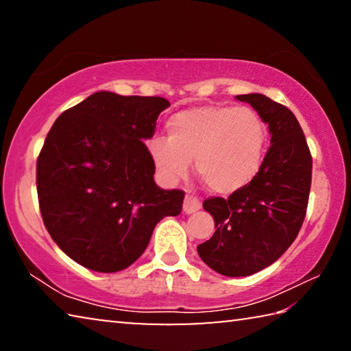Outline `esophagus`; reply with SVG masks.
Wrapping results in <instances>:
<instances>
[{
	"mask_svg": "<svg viewBox=\"0 0 351 351\" xmlns=\"http://www.w3.org/2000/svg\"><path fill=\"white\" fill-rule=\"evenodd\" d=\"M201 203L197 197H193V195H186V198H184V204H182V210L186 213H195L197 210H199Z\"/></svg>",
	"mask_w": 351,
	"mask_h": 351,
	"instance_id": "34e87169",
	"label": "esophagus"
}]
</instances>
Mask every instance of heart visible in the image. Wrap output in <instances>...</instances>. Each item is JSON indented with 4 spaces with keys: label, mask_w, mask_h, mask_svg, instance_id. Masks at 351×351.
Listing matches in <instances>:
<instances>
[{
    "label": "heart",
    "mask_w": 351,
    "mask_h": 351,
    "mask_svg": "<svg viewBox=\"0 0 351 351\" xmlns=\"http://www.w3.org/2000/svg\"><path fill=\"white\" fill-rule=\"evenodd\" d=\"M268 127L249 106L206 105L176 112L167 138L148 142L152 159L167 181L189 173L190 161L212 192L229 195L254 181L263 165Z\"/></svg>",
    "instance_id": "1"
}]
</instances>
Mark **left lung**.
Segmentation results:
<instances>
[{
	"mask_svg": "<svg viewBox=\"0 0 351 351\" xmlns=\"http://www.w3.org/2000/svg\"><path fill=\"white\" fill-rule=\"evenodd\" d=\"M268 123L271 147L254 181L224 198H209L215 234L198 245L201 260L228 277H246L268 268L293 245L305 219L313 159L293 111L263 94H241Z\"/></svg>",
	"mask_w": 351,
	"mask_h": 351,
	"instance_id": "left-lung-1",
	"label": "left lung"
}]
</instances>
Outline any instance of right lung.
I'll return each instance as SVG.
<instances>
[{
	"mask_svg": "<svg viewBox=\"0 0 351 351\" xmlns=\"http://www.w3.org/2000/svg\"><path fill=\"white\" fill-rule=\"evenodd\" d=\"M169 106L164 97L97 91L47 133L37 161L41 217L57 246L85 268H128L154 226L181 213L184 192L156 186L144 144Z\"/></svg>",
	"mask_w": 351,
	"mask_h": 351,
	"instance_id": "1",
	"label": "right lung"
}]
</instances>
